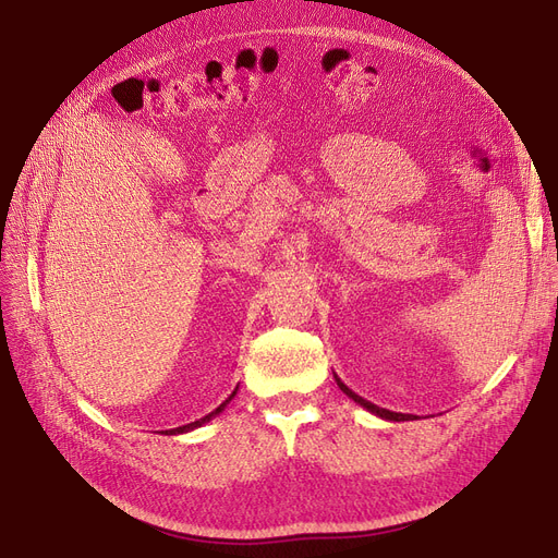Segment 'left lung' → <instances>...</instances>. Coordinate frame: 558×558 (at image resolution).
Returning <instances> with one entry per match:
<instances>
[{
    "instance_id": "8db88e82",
    "label": "left lung",
    "mask_w": 558,
    "mask_h": 558,
    "mask_svg": "<svg viewBox=\"0 0 558 558\" xmlns=\"http://www.w3.org/2000/svg\"><path fill=\"white\" fill-rule=\"evenodd\" d=\"M335 379H337V385H339V389L348 396V398H353L357 404H362L366 412H371V414H375L377 418H383V421H391V423H402V421H416L418 416H414V414H398V412H389V409H383V407H377V404H373V402H368V400H364L362 396H357L353 389H348L343 383H341V377L335 373Z\"/></svg>"
}]
</instances>
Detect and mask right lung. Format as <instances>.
<instances>
[{"label":"right lung","mask_w":558,"mask_h":558,"mask_svg":"<svg viewBox=\"0 0 558 558\" xmlns=\"http://www.w3.org/2000/svg\"><path fill=\"white\" fill-rule=\"evenodd\" d=\"M234 393H238V389H234L217 409H215V412H210L208 416H203V418H198V421H194V423H187V425H181V427H175V429H165V434H185V432H192V429H196V427H201V425H205V423H210L215 416H219L221 412H223V409H226V404L234 398Z\"/></svg>","instance_id":"right-lung-1"}]
</instances>
